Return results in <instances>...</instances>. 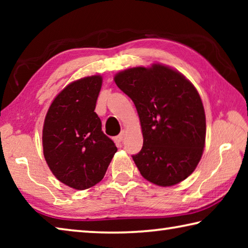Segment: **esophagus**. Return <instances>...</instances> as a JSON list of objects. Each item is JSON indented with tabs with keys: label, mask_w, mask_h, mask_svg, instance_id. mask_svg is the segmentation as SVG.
<instances>
[{
	"label": "esophagus",
	"mask_w": 248,
	"mask_h": 248,
	"mask_svg": "<svg viewBox=\"0 0 248 248\" xmlns=\"http://www.w3.org/2000/svg\"><path fill=\"white\" fill-rule=\"evenodd\" d=\"M124 136H125V131L124 130V131H121V132H120V134H118V136L115 137V142H116V144H118V145H119V144L121 143V142H123Z\"/></svg>",
	"instance_id": "esophagus-1"
}]
</instances>
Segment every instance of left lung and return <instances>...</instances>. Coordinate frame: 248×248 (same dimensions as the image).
<instances>
[{
  "mask_svg": "<svg viewBox=\"0 0 248 248\" xmlns=\"http://www.w3.org/2000/svg\"><path fill=\"white\" fill-rule=\"evenodd\" d=\"M117 86L134 103L143 146L132 158L141 175L169 187L196 170L205 143V115L196 87L178 71L153 63L115 75Z\"/></svg>",
  "mask_w": 248,
  "mask_h": 248,
  "instance_id": "left-lung-1",
  "label": "left lung"
}]
</instances>
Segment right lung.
<instances>
[{"mask_svg": "<svg viewBox=\"0 0 248 248\" xmlns=\"http://www.w3.org/2000/svg\"><path fill=\"white\" fill-rule=\"evenodd\" d=\"M102 83L100 75L70 83L53 99L45 118L46 162L58 180L78 190L99 183L117 152L94 111Z\"/></svg>", "mask_w": 248, "mask_h": 248, "instance_id": "add662e5", "label": "right lung"}]
</instances>
